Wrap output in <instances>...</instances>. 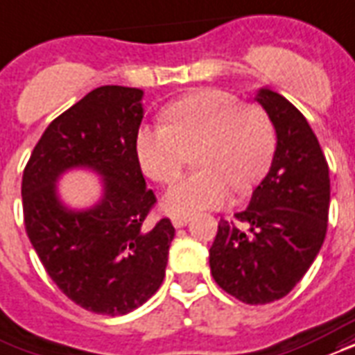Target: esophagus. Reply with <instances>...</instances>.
Returning <instances> with one entry per match:
<instances>
[{"label": "esophagus", "instance_id": "obj_1", "mask_svg": "<svg viewBox=\"0 0 355 355\" xmlns=\"http://www.w3.org/2000/svg\"><path fill=\"white\" fill-rule=\"evenodd\" d=\"M171 222H173V225H175V227H184V225H188V222H190V218L188 216H173L171 218Z\"/></svg>", "mask_w": 355, "mask_h": 355}]
</instances>
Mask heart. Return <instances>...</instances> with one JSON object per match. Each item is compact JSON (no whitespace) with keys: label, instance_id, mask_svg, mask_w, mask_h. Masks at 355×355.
<instances>
[{"label":"heart","instance_id":"1","mask_svg":"<svg viewBox=\"0 0 355 355\" xmlns=\"http://www.w3.org/2000/svg\"><path fill=\"white\" fill-rule=\"evenodd\" d=\"M164 125H144L135 135V154L143 171L157 182H173L196 148L199 169L171 186L165 211L190 216L214 209L233 188L243 196L269 173L277 150L271 120L258 107L241 105L220 90H199L162 111Z\"/></svg>","mask_w":355,"mask_h":355}]
</instances>
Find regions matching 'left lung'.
Masks as SVG:
<instances>
[{
	"label": "left lung",
	"mask_w": 355,
	"mask_h": 355,
	"mask_svg": "<svg viewBox=\"0 0 355 355\" xmlns=\"http://www.w3.org/2000/svg\"><path fill=\"white\" fill-rule=\"evenodd\" d=\"M256 101L275 125L277 150L237 224L220 220L209 263L230 295L267 304L293 290L324 244L329 167L306 118L286 97L259 88Z\"/></svg>",
	"instance_id": "obj_1"
}]
</instances>
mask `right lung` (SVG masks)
<instances>
[{"label":"right lung","instance_id":"add662e5","mask_svg":"<svg viewBox=\"0 0 355 355\" xmlns=\"http://www.w3.org/2000/svg\"><path fill=\"white\" fill-rule=\"evenodd\" d=\"M144 92L99 86L60 114L39 139L22 177L24 224L49 277L86 311H135L165 278L175 227L146 222L156 203L135 154ZM102 178V198L71 209L57 182L67 170Z\"/></svg>","mask_w":355,"mask_h":355}]
</instances>
